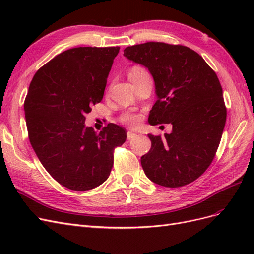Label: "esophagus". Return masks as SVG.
<instances>
[{"mask_svg": "<svg viewBox=\"0 0 254 254\" xmlns=\"http://www.w3.org/2000/svg\"><path fill=\"white\" fill-rule=\"evenodd\" d=\"M135 136H136V133H134L132 131H128L127 132V139L128 140H132V139H134Z\"/></svg>", "mask_w": 254, "mask_h": 254, "instance_id": "esophagus-1", "label": "esophagus"}]
</instances>
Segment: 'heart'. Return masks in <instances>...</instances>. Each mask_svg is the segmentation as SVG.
I'll use <instances>...</instances> for the list:
<instances>
[{
  "label": "heart",
  "instance_id": "1",
  "mask_svg": "<svg viewBox=\"0 0 254 254\" xmlns=\"http://www.w3.org/2000/svg\"><path fill=\"white\" fill-rule=\"evenodd\" d=\"M145 72L143 68L139 67V66H134L132 67L131 70L129 71V74L128 76L129 77H132V76H135L137 74H141ZM121 122L125 123V124L127 125H130V126H136L140 124V122L142 120V117L140 114H137L135 112H132V111H127V112H124L122 115H121Z\"/></svg>",
  "mask_w": 254,
  "mask_h": 254
}]
</instances>
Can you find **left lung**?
Listing matches in <instances>:
<instances>
[{
	"label": "left lung",
	"instance_id": "1",
	"mask_svg": "<svg viewBox=\"0 0 254 254\" xmlns=\"http://www.w3.org/2000/svg\"><path fill=\"white\" fill-rule=\"evenodd\" d=\"M124 56L148 68L158 99L151 125L172 124V133L148 134L150 150L141 158L145 175L159 186L180 188L210 166L224 131L227 108L216 73L195 51L180 44L146 42Z\"/></svg>",
	"mask_w": 254,
	"mask_h": 254
}]
</instances>
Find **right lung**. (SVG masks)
<instances>
[{
  "label": "right lung",
  "instance_id": "obj_1",
  "mask_svg": "<svg viewBox=\"0 0 254 254\" xmlns=\"http://www.w3.org/2000/svg\"><path fill=\"white\" fill-rule=\"evenodd\" d=\"M119 47L74 48L36 72L24 102L28 139L38 159L61 186L88 190L110 175L115 147L126 130L109 123L101 132L84 126L103 99Z\"/></svg>",
  "mask_w": 254,
  "mask_h": 254
}]
</instances>
